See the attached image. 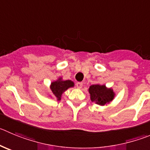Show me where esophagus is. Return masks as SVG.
Returning a JSON list of instances; mask_svg holds the SVG:
<instances>
[{"instance_id": "obj_1", "label": "esophagus", "mask_w": 150, "mask_h": 150, "mask_svg": "<svg viewBox=\"0 0 150 150\" xmlns=\"http://www.w3.org/2000/svg\"><path fill=\"white\" fill-rule=\"evenodd\" d=\"M76 86L78 89H81V88L83 87V83H82V82H78V83H76Z\"/></svg>"}]
</instances>
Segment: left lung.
Here are the masks:
<instances>
[{
  "instance_id": "left-lung-1",
  "label": "left lung",
  "mask_w": 150,
  "mask_h": 150,
  "mask_svg": "<svg viewBox=\"0 0 150 150\" xmlns=\"http://www.w3.org/2000/svg\"><path fill=\"white\" fill-rule=\"evenodd\" d=\"M89 92L91 100L100 106L111 102L115 95L111 88L108 89L105 85L100 84H94L89 86Z\"/></svg>"
}]
</instances>
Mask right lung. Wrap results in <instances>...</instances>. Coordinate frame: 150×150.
I'll use <instances>...</instances> for the list:
<instances>
[{"label":"right lung","mask_w":150,"mask_h":150,"mask_svg":"<svg viewBox=\"0 0 150 150\" xmlns=\"http://www.w3.org/2000/svg\"><path fill=\"white\" fill-rule=\"evenodd\" d=\"M74 86V83L70 80L63 81L62 78H59L57 81H53L50 85L52 90V95L56 100H60L61 98L63 92H65L69 88Z\"/></svg>","instance_id":"obj_1"}]
</instances>
